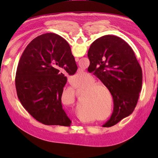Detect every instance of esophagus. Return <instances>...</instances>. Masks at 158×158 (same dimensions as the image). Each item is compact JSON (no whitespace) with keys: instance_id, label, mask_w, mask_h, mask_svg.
<instances>
[{"instance_id":"1","label":"esophagus","mask_w":158,"mask_h":158,"mask_svg":"<svg viewBox=\"0 0 158 158\" xmlns=\"http://www.w3.org/2000/svg\"><path fill=\"white\" fill-rule=\"evenodd\" d=\"M75 60H76V62H78V61L79 60V59H78V58H76V59H75Z\"/></svg>"}]
</instances>
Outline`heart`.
<instances>
[{
	"mask_svg": "<svg viewBox=\"0 0 158 158\" xmlns=\"http://www.w3.org/2000/svg\"><path fill=\"white\" fill-rule=\"evenodd\" d=\"M75 78L79 77V74H76ZM97 82L96 80L90 75L81 79L76 85V89H84L82 99L78 102L77 107L81 108L83 112L88 114L89 117L82 118L83 121H104L111 116L113 113V98L111 95L109 88L103 83ZM65 92H67L72 102L74 101L75 97V89L73 87H69L64 89L63 97ZM111 103V111L109 115L106 114L109 111L110 103ZM77 112L80 113V111ZM84 117L85 114L83 113Z\"/></svg>",
	"mask_w": 158,
	"mask_h": 158,
	"instance_id": "1",
	"label": "heart"
}]
</instances>
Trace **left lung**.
<instances>
[{
	"label": "left lung",
	"mask_w": 158,
	"mask_h": 158,
	"mask_svg": "<svg viewBox=\"0 0 158 158\" xmlns=\"http://www.w3.org/2000/svg\"><path fill=\"white\" fill-rule=\"evenodd\" d=\"M88 56L89 66L113 98V113L103 127L113 126L130 115L136 106L142 86L141 66L130 45L115 35H104L94 41Z\"/></svg>",
	"instance_id": "1"
}]
</instances>
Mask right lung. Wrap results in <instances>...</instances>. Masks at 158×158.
I'll return each mask as SVG.
<instances>
[{
  "instance_id": "right-lung-1",
  "label": "right lung",
  "mask_w": 158,
  "mask_h": 158,
  "mask_svg": "<svg viewBox=\"0 0 158 158\" xmlns=\"http://www.w3.org/2000/svg\"><path fill=\"white\" fill-rule=\"evenodd\" d=\"M78 67L70 45L55 33L33 39L19 60L15 84L22 106L45 125L70 126L61 103L67 78L62 73L74 74Z\"/></svg>"
}]
</instances>
